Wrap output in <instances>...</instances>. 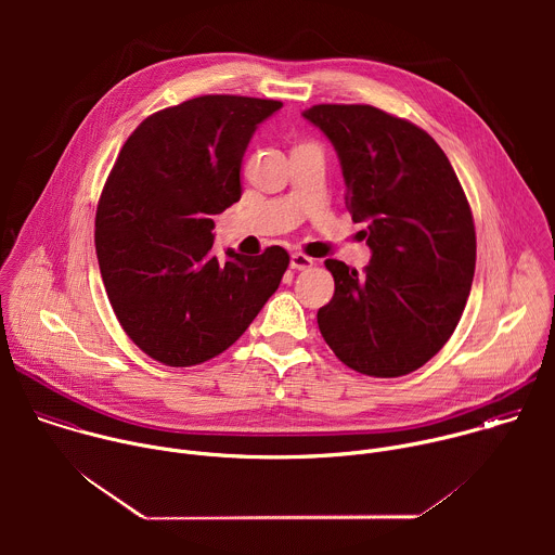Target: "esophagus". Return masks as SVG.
<instances>
[{
  "label": "esophagus",
  "mask_w": 555,
  "mask_h": 555,
  "mask_svg": "<svg viewBox=\"0 0 555 555\" xmlns=\"http://www.w3.org/2000/svg\"><path fill=\"white\" fill-rule=\"evenodd\" d=\"M289 266H292V270H307V268L313 266V259L307 257V255H302V253H292Z\"/></svg>",
  "instance_id": "34e87169"
}]
</instances>
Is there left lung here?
<instances>
[{
  "mask_svg": "<svg viewBox=\"0 0 555 555\" xmlns=\"http://www.w3.org/2000/svg\"><path fill=\"white\" fill-rule=\"evenodd\" d=\"M302 116L334 144L347 208L364 221L362 274L325 266L334 298L319 309L325 343L349 369L400 377L448 343L472 287L477 232L441 146L417 125L371 105H313Z\"/></svg>",
  "mask_w": 555,
  "mask_h": 555,
  "instance_id": "left-lung-1",
  "label": "left lung"
}]
</instances>
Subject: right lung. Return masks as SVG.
Instances as JSON below:
<instances>
[{"mask_svg": "<svg viewBox=\"0 0 555 555\" xmlns=\"http://www.w3.org/2000/svg\"><path fill=\"white\" fill-rule=\"evenodd\" d=\"M281 101L208 94L144 118L96 208V257L125 334L167 366L202 364L250 327L289 255L212 253V217L242 197V160Z\"/></svg>", "mask_w": 555, "mask_h": 555, "instance_id": "right-lung-1", "label": "right lung"}]
</instances>
